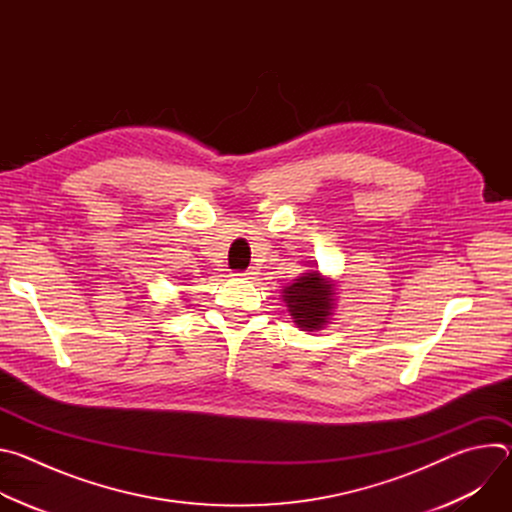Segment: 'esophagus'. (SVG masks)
<instances>
[{"mask_svg": "<svg viewBox=\"0 0 512 512\" xmlns=\"http://www.w3.org/2000/svg\"><path fill=\"white\" fill-rule=\"evenodd\" d=\"M235 277H241V279H255V275H257V271L251 267V269H245V271H237V273H233Z\"/></svg>", "mask_w": 512, "mask_h": 512, "instance_id": "esophagus-1", "label": "esophagus"}]
</instances>
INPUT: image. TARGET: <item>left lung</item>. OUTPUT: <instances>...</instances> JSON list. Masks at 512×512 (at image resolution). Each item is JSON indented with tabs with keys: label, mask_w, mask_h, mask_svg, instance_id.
Here are the masks:
<instances>
[{
	"label": "left lung",
	"mask_w": 512,
	"mask_h": 512,
	"mask_svg": "<svg viewBox=\"0 0 512 512\" xmlns=\"http://www.w3.org/2000/svg\"><path fill=\"white\" fill-rule=\"evenodd\" d=\"M334 289L330 281H324L318 271H310L283 289V302L304 330H320L332 314Z\"/></svg>",
	"instance_id": "left-lung-1"
}]
</instances>
